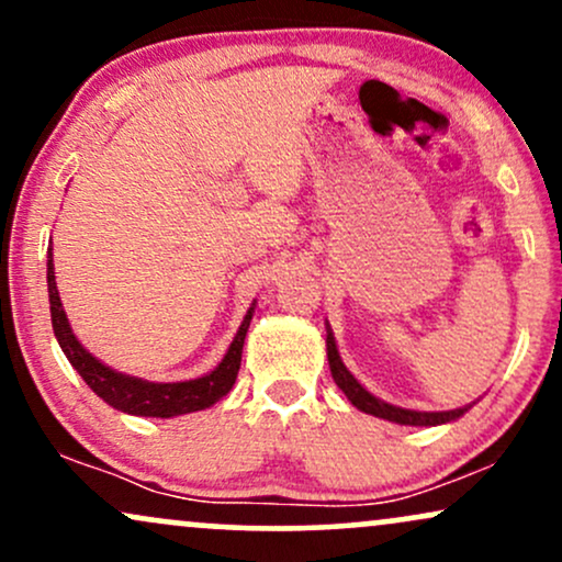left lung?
<instances>
[{
    "label": "left lung",
    "instance_id": "left-lung-1",
    "mask_svg": "<svg viewBox=\"0 0 562 562\" xmlns=\"http://www.w3.org/2000/svg\"><path fill=\"white\" fill-rule=\"evenodd\" d=\"M325 327H327V362H330L333 380H335V385L346 393L348 402L357 406V409H362L372 417H383V420H389V423L417 425V428L454 423L470 409V406H460V409H449V412H417V409H402V406H393L389 402H383V398L372 396V393L367 391L364 385L351 375V372H348V367L344 364V359H340V353H338V346H335V335L327 322H325Z\"/></svg>",
    "mask_w": 562,
    "mask_h": 562
}]
</instances>
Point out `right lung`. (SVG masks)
Instances as JSON below:
<instances>
[{
    "label": "right lung",
    "mask_w": 562,
    "mask_h": 562,
    "mask_svg": "<svg viewBox=\"0 0 562 562\" xmlns=\"http://www.w3.org/2000/svg\"><path fill=\"white\" fill-rule=\"evenodd\" d=\"M47 290L49 314H53V330L57 344H60L68 362L74 364V370L83 378V383H87L102 402L111 404L113 409L137 417H179L187 415V412L209 409V406L216 404L218 398L227 396L232 385H235L243 359L245 333H248L250 319H254L256 301L250 303V308L245 312L227 353H224V359L214 367V370L195 380H182V383H150V380L111 370V367L102 364L100 359L92 357V353L79 344V338L70 330V322L66 317V308H63L60 293H57L53 245L47 248Z\"/></svg>",
    "instance_id": "add662e5"
}]
</instances>
